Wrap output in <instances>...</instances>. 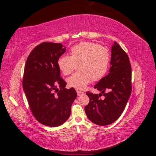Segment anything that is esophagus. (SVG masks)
<instances>
[{
    "label": "esophagus",
    "mask_w": 156,
    "mask_h": 156,
    "mask_svg": "<svg viewBox=\"0 0 156 156\" xmlns=\"http://www.w3.org/2000/svg\"><path fill=\"white\" fill-rule=\"evenodd\" d=\"M77 96H80L83 95V94H84V92H82V91H79V90H77Z\"/></svg>",
    "instance_id": "obj_1"
}]
</instances>
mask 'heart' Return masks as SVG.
I'll return each instance as SVG.
<instances>
[{"label":"heart","mask_w":156,"mask_h":156,"mask_svg":"<svg viewBox=\"0 0 156 156\" xmlns=\"http://www.w3.org/2000/svg\"><path fill=\"white\" fill-rule=\"evenodd\" d=\"M111 55L108 49L93 42H80L70 49V56L64 55L57 60V66L64 75H68L79 65L78 72L70 76V87L83 90L91 82L105 76L109 68Z\"/></svg>","instance_id":"1"}]
</instances>
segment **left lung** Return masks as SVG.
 Returning a JSON list of instances; mask_svg holds the SVG:
<instances>
[{"instance_id": "8db88e82", "label": "left lung", "mask_w": 156, "mask_h": 156, "mask_svg": "<svg viewBox=\"0 0 156 156\" xmlns=\"http://www.w3.org/2000/svg\"><path fill=\"white\" fill-rule=\"evenodd\" d=\"M111 65L109 73L94 87L101 93L86 92L90 98L89 103L84 108L87 116L99 126L109 125L119 119L131 93L129 59L116 42L112 46ZM102 95L104 98H101Z\"/></svg>"}]
</instances>
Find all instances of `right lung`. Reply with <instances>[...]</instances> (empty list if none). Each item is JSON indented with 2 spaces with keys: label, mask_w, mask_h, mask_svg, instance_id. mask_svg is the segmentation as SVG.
I'll list each match as a JSON object with an SVG mask.
<instances>
[{
  "label": "right lung",
  "mask_w": 156,
  "mask_h": 156,
  "mask_svg": "<svg viewBox=\"0 0 156 156\" xmlns=\"http://www.w3.org/2000/svg\"><path fill=\"white\" fill-rule=\"evenodd\" d=\"M66 51L60 43L43 42L33 49L25 66L23 87L33 116L40 123L56 127L66 121L77 94L73 88H65L57 66Z\"/></svg>",
  "instance_id": "obj_1"
}]
</instances>
